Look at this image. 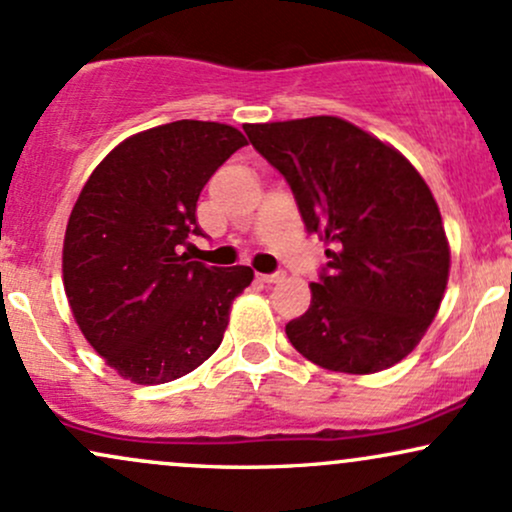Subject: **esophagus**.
<instances>
[{"label": "esophagus", "mask_w": 512, "mask_h": 512, "mask_svg": "<svg viewBox=\"0 0 512 512\" xmlns=\"http://www.w3.org/2000/svg\"><path fill=\"white\" fill-rule=\"evenodd\" d=\"M257 279L264 281V284H276V281L284 279V272H274V274H257Z\"/></svg>", "instance_id": "obj_1"}]
</instances>
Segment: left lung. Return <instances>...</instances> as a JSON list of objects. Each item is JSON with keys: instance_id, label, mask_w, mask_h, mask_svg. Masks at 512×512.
Returning a JSON list of instances; mask_svg holds the SVG:
<instances>
[{"instance_id": "1", "label": "left lung", "mask_w": 512, "mask_h": 512, "mask_svg": "<svg viewBox=\"0 0 512 512\" xmlns=\"http://www.w3.org/2000/svg\"><path fill=\"white\" fill-rule=\"evenodd\" d=\"M243 129L327 245L310 308L286 325L293 349L339 373L395 366L421 342L448 286V238L424 178L339 117Z\"/></svg>"}]
</instances>
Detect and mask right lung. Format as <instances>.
I'll return each instance as SVG.
<instances>
[{"label":"right lung","mask_w":512,"mask_h":512,"mask_svg":"<svg viewBox=\"0 0 512 512\" xmlns=\"http://www.w3.org/2000/svg\"><path fill=\"white\" fill-rule=\"evenodd\" d=\"M231 125L178 120L134 134L98 163L64 233L62 276L88 344L137 385H161L219 349L250 267H207L182 252L202 236L197 199L245 146Z\"/></svg>","instance_id":"obj_1"}]
</instances>
